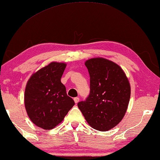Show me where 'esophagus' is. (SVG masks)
I'll list each match as a JSON object with an SVG mask.
<instances>
[{
	"instance_id": "34e87169",
	"label": "esophagus",
	"mask_w": 160,
	"mask_h": 160,
	"mask_svg": "<svg viewBox=\"0 0 160 160\" xmlns=\"http://www.w3.org/2000/svg\"><path fill=\"white\" fill-rule=\"evenodd\" d=\"M73 101H74V102H75L76 103H77L78 101H79V98H78V97H76V98H73Z\"/></svg>"
}]
</instances>
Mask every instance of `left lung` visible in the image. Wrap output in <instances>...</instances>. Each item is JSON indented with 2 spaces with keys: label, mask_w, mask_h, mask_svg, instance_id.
<instances>
[{
  "label": "left lung",
  "mask_w": 160,
  "mask_h": 160,
  "mask_svg": "<svg viewBox=\"0 0 160 160\" xmlns=\"http://www.w3.org/2000/svg\"><path fill=\"white\" fill-rule=\"evenodd\" d=\"M90 77V93L78 103L89 125L100 132L115 127L127 111L131 95L129 81L118 64L103 57L84 62Z\"/></svg>",
  "instance_id": "8db88e82"
}]
</instances>
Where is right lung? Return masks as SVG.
Wrapping results in <instances>:
<instances>
[{
	"mask_svg": "<svg viewBox=\"0 0 160 160\" xmlns=\"http://www.w3.org/2000/svg\"><path fill=\"white\" fill-rule=\"evenodd\" d=\"M67 64L51 62L32 73L26 83L25 108L34 124L45 130L59 125L73 107L61 78Z\"/></svg>",
	"mask_w": 160,
	"mask_h": 160,
	"instance_id": "1",
	"label": "right lung"
}]
</instances>
